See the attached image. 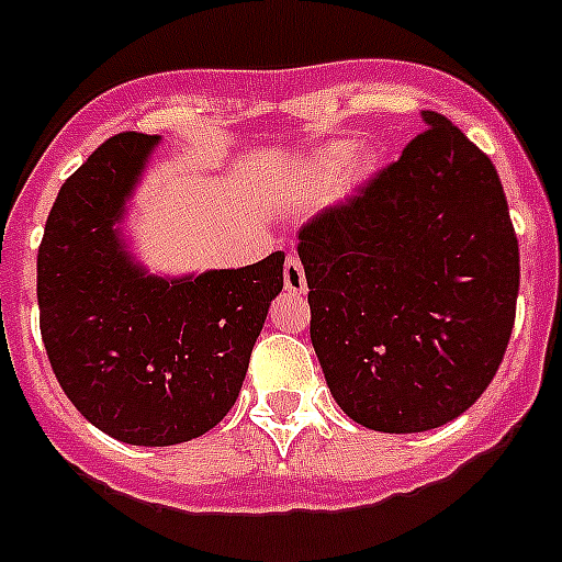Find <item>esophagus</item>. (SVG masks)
Wrapping results in <instances>:
<instances>
[{
  "label": "esophagus",
  "mask_w": 562,
  "mask_h": 562,
  "mask_svg": "<svg viewBox=\"0 0 562 562\" xmlns=\"http://www.w3.org/2000/svg\"><path fill=\"white\" fill-rule=\"evenodd\" d=\"M284 286L292 295H303V292H306V272H303V265L297 261V256H290V259H286Z\"/></svg>",
  "instance_id": "esophagus-1"
}]
</instances>
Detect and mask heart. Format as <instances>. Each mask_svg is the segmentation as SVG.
I'll list each match as a JSON object with an SVG mask.
<instances>
[{"mask_svg": "<svg viewBox=\"0 0 562 562\" xmlns=\"http://www.w3.org/2000/svg\"><path fill=\"white\" fill-rule=\"evenodd\" d=\"M375 169H379V164L370 153H357L353 144H334V147H326V150L308 158L303 175H306L308 189H323L342 178L345 192H357L373 178Z\"/></svg>", "mask_w": 562, "mask_h": 562, "instance_id": "obj_1", "label": "heart"}]
</instances>
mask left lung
<instances>
[{
  "label": "left lung",
  "mask_w": 562,
  "mask_h": 562,
  "mask_svg": "<svg viewBox=\"0 0 562 562\" xmlns=\"http://www.w3.org/2000/svg\"><path fill=\"white\" fill-rule=\"evenodd\" d=\"M345 205L297 234L312 345L339 409L412 435L493 382L518 297V239L491 158L442 113Z\"/></svg>",
  "instance_id": "1"
}]
</instances>
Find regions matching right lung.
<instances>
[{"instance_id": "right-lung-1", "label": "right lung", "mask_w": 562, "mask_h": 562, "mask_svg": "<svg viewBox=\"0 0 562 562\" xmlns=\"http://www.w3.org/2000/svg\"><path fill=\"white\" fill-rule=\"evenodd\" d=\"M161 136L120 133L64 187L38 247L46 357L82 418L131 446L205 435L234 406L284 254L236 270L150 272L125 231Z\"/></svg>"}]
</instances>
